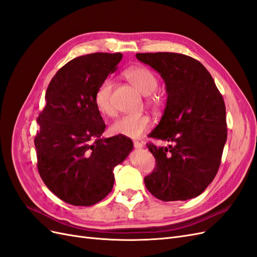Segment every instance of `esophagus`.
I'll return each mask as SVG.
<instances>
[{"instance_id": "obj_1", "label": "esophagus", "mask_w": 257, "mask_h": 257, "mask_svg": "<svg viewBox=\"0 0 257 257\" xmlns=\"http://www.w3.org/2000/svg\"><path fill=\"white\" fill-rule=\"evenodd\" d=\"M134 147L136 148V149H142V148L144 147L143 143H139V142H134Z\"/></svg>"}]
</instances>
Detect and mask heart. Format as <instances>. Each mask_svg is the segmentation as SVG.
<instances>
[{
    "label": "heart",
    "instance_id": "heart-1",
    "mask_svg": "<svg viewBox=\"0 0 257 257\" xmlns=\"http://www.w3.org/2000/svg\"><path fill=\"white\" fill-rule=\"evenodd\" d=\"M126 79L142 94L148 96L158 89L159 79L155 74L146 67H134L125 72ZM113 82L110 78L104 79L97 87L94 94V104L97 110L105 115L114 113L112 102ZM151 127V120L146 114H126L114 121L110 132L113 135L137 139L141 138Z\"/></svg>",
    "mask_w": 257,
    "mask_h": 257
}]
</instances>
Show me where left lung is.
<instances>
[{"label": "left lung", "mask_w": 257, "mask_h": 257, "mask_svg": "<svg viewBox=\"0 0 257 257\" xmlns=\"http://www.w3.org/2000/svg\"><path fill=\"white\" fill-rule=\"evenodd\" d=\"M166 85L167 102L150 137L172 143L147 145L157 161L145 184L163 201L197 197L212 182L227 139L226 110L214 80L199 61L181 53H136Z\"/></svg>", "instance_id": "obj_1"}]
</instances>
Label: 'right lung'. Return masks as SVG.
I'll return each mask as SVG.
<instances>
[{
	"label": "right lung",
	"instance_id": "right-lung-1",
	"mask_svg": "<svg viewBox=\"0 0 257 257\" xmlns=\"http://www.w3.org/2000/svg\"><path fill=\"white\" fill-rule=\"evenodd\" d=\"M122 57L98 52L75 58L46 91L34 139L37 168L47 188L67 204L92 206L104 199L112 190L114 167L133 150L126 137L100 138L105 123L94 104L97 87Z\"/></svg>",
	"mask_w": 257,
	"mask_h": 257
}]
</instances>
